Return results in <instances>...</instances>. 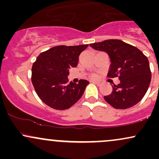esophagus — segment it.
<instances>
[{
  "mask_svg": "<svg viewBox=\"0 0 159 159\" xmlns=\"http://www.w3.org/2000/svg\"><path fill=\"white\" fill-rule=\"evenodd\" d=\"M92 82H93V83L96 84H97V85H100V84H101V83H100L99 81H93Z\"/></svg>",
  "mask_w": 159,
  "mask_h": 159,
  "instance_id": "esophagus-1",
  "label": "esophagus"
}]
</instances>
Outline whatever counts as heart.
Segmentation results:
<instances>
[{"label":"heart","mask_w":159,"mask_h":159,"mask_svg":"<svg viewBox=\"0 0 159 159\" xmlns=\"http://www.w3.org/2000/svg\"><path fill=\"white\" fill-rule=\"evenodd\" d=\"M92 77H93V78H95V77H96V76H95V75H93Z\"/></svg>","instance_id":"1"}]
</instances>
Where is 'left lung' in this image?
Here are the masks:
<instances>
[{
    "label": "left lung",
    "mask_w": 159,
    "mask_h": 159,
    "mask_svg": "<svg viewBox=\"0 0 159 159\" xmlns=\"http://www.w3.org/2000/svg\"><path fill=\"white\" fill-rule=\"evenodd\" d=\"M95 50L107 53L111 64L107 76H119L120 84L112 85V93L104 96L116 109L134 106L143 98L151 81L147 57L141 51L120 39H107L90 44Z\"/></svg>",
    "instance_id": "left-lung-1"
}]
</instances>
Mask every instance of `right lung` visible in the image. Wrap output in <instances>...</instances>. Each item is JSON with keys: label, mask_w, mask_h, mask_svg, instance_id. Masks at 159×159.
Wrapping results in <instances>:
<instances>
[{"label": "right lung", "mask_w": 159, "mask_h": 159, "mask_svg": "<svg viewBox=\"0 0 159 159\" xmlns=\"http://www.w3.org/2000/svg\"><path fill=\"white\" fill-rule=\"evenodd\" d=\"M88 45H58L42 52L32 66L31 81L36 94L56 110H65L76 103L89 84L80 80L68 83L69 69L78 65V56Z\"/></svg>", "instance_id": "1"}]
</instances>
